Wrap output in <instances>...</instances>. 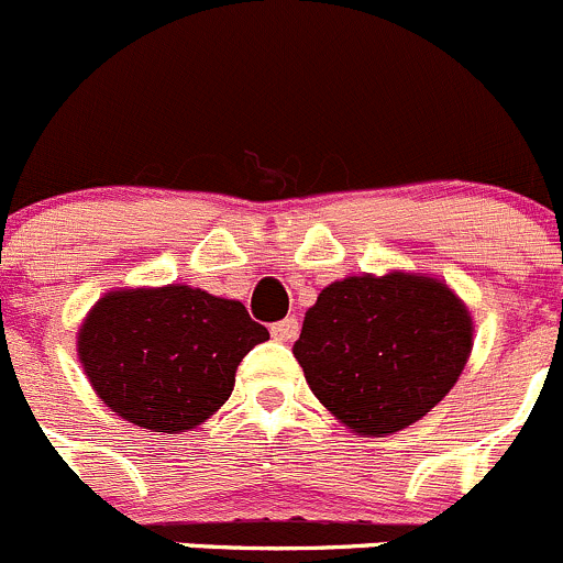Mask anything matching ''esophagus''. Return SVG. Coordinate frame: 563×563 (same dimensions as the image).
<instances>
[{
	"label": "esophagus",
	"mask_w": 563,
	"mask_h": 563,
	"mask_svg": "<svg viewBox=\"0 0 563 563\" xmlns=\"http://www.w3.org/2000/svg\"><path fill=\"white\" fill-rule=\"evenodd\" d=\"M297 335H299L297 319H283V321H277V324H272V338H275V341L288 343V341H294Z\"/></svg>",
	"instance_id": "esophagus-1"
}]
</instances>
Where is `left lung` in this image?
I'll use <instances>...</instances> for the list:
<instances>
[{
    "instance_id": "left-lung-1",
    "label": "left lung",
    "mask_w": 563,
    "mask_h": 563,
    "mask_svg": "<svg viewBox=\"0 0 563 563\" xmlns=\"http://www.w3.org/2000/svg\"><path fill=\"white\" fill-rule=\"evenodd\" d=\"M473 346L465 302L412 272L343 277L294 343L313 396L357 434L401 432L456 385Z\"/></svg>"
}]
</instances>
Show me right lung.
<instances>
[{
  "label": "right lung",
  "instance_id": "add662e5",
  "mask_svg": "<svg viewBox=\"0 0 563 563\" xmlns=\"http://www.w3.org/2000/svg\"><path fill=\"white\" fill-rule=\"evenodd\" d=\"M266 338V327L236 299L173 283L98 299L76 352L112 412L134 427L178 434L228 401L242 357Z\"/></svg>",
  "mask_w": 563,
  "mask_h": 563
}]
</instances>
